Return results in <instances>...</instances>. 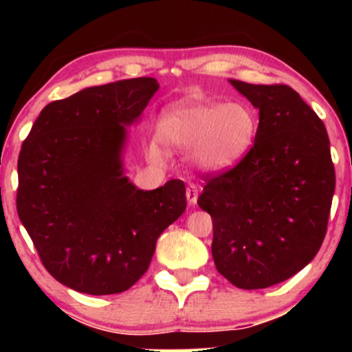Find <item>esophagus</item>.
Returning a JSON list of instances; mask_svg holds the SVG:
<instances>
[{
	"label": "esophagus",
	"instance_id": "1",
	"mask_svg": "<svg viewBox=\"0 0 352 352\" xmlns=\"http://www.w3.org/2000/svg\"><path fill=\"white\" fill-rule=\"evenodd\" d=\"M185 195H187V200L190 205H195L197 200H199V187L193 184H190L187 187V192H185Z\"/></svg>",
	"mask_w": 352,
	"mask_h": 352
}]
</instances>
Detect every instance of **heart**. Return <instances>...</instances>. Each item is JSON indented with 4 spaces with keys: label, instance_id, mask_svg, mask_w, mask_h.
Listing matches in <instances>:
<instances>
[{
    "label": "heart",
    "instance_id": "b5f03b06",
    "mask_svg": "<svg viewBox=\"0 0 352 352\" xmlns=\"http://www.w3.org/2000/svg\"><path fill=\"white\" fill-rule=\"evenodd\" d=\"M159 139L173 152H190V162L210 173L235 168L252 151L256 114L241 102H182L160 116ZM152 159L162 152L151 148Z\"/></svg>",
    "mask_w": 352,
    "mask_h": 352
}]
</instances>
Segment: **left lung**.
Wrapping results in <instances>:
<instances>
[{"mask_svg": "<svg viewBox=\"0 0 352 352\" xmlns=\"http://www.w3.org/2000/svg\"><path fill=\"white\" fill-rule=\"evenodd\" d=\"M228 80L260 112L256 139L243 162L207 182L199 207L212 217L218 273L261 289L316 256L336 175L324 124L296 91Z\"/></svg>", "mask_w": 352, "mask_h": 352, "instance_id": "obj_1", "label": "left lung"}]
</instances>
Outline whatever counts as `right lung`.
I'll return each instance as SVG.
<instances>
[{"label":"right lung","mask_w":352,"mask_h":352,"mask_svg":"<svg viewBox=\"0 0 352 352\" xmlns=\"http://www.w3.org/2000/svg\"><path fill=\"white\" fill-rule=\"evenodd\" d=\"M153 78L86 87L43 109L18 159L19 220L44 268L74 292L116 294L151 265L160 233L187 208L185 184L137 188L125 175L127 127Z\"/></svg>","instance_id":"1"}]
</instances>
